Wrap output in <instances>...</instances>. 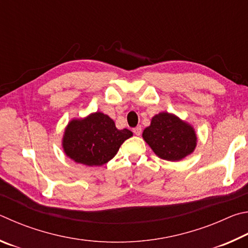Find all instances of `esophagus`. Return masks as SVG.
Returning <instances> with one entry per match:
<instances>
[{
  "instance_id": "esophagus-1",
  "label": "esophagus",
  "mask_w": 248,
  "mask_h": 248,
  "mask_svg": "<svg viewBox=\"0 0 248 248\" xmlns=\"http://www.w3.org/2000/svg\"><path fill=\"white\" fill-rule=\"evenodd\" d=\"M133 132H134V134H135V135L140 136V134H141V127L140 126H136L135 128H133Z\"/></svg>"
}]
</instances>
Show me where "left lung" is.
Here are the masks:
<instances>
[{"label":"left lung","mask_w":248,"mask_h":248,"mask_svg":"<svg viewBox=\"0 0 248 248\" xmlns=\"http://www.w3.org/2000/svg\"><path fill=\"white\" fill-rule=\"evenodd\" d=\"M142 137L159 158L168 161H180L192 154L197 141L190 125L167 112L153 117Z\"/></svg>","instance_id":"8db88e82"}]
</instances>
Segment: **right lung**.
<instances>
[{"mask_svg": "<svg viewBox=\"0 0 248 248\" xmlns=\"http://www.w3.org/2000/svg\"><path fill=\"white\" fill-rule=\"evenodd\" d=\"M131 136L129 129H117L112 119L95 112L84 120L71 121L64 133L63 148L67 157L77 163L102 166Z\"/></svg>", "mask_w": 248, "mask_h": 248, "instance_id": "1", "label": "right lung"}]
</instances>
